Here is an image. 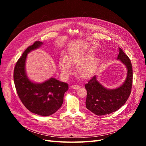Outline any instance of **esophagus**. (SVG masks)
<instances>
[{"instance_id":"obj_1","label":"esophagus","mask_w":146,"mask_h":146,"mask_svg":"<svg viewBox=\"0 0 146 146\" xmlns=\"http://www.w3.org/2000/svg\"><path fill=\"white\" fill-rule=\"evenodd\" d=\"M71 88H72V89H75V90H78L79 88H80V86L78 85H72L71 86Z\"/></svg>"}]
</instances>
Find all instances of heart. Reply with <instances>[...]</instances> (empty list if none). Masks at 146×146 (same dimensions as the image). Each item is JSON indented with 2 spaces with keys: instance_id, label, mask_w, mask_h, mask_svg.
I'll return each mask as SVG.
<instances>
[{
  "instance_id": "obj_1",
  "label": "heart",
  "mask_w": 146,
  "mask_h": 146,
  "mask_svg": "<svg viewBox=\"0 0 146 146\" xmlns=\"http://www.w3.org/2000/svg\"><path fill=\"white\" fill-rule=\"evenodd\" d=\"M89 54H72L67 58H62L59 61V68L64 76L72 72L71 66H78L77 73L82 78H89L95 74L98 68L99 60Z\"/></svg>"
}]
</instances>
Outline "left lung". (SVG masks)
<instances>
[{
	"instance_id": "obj_1",
	"label": "left lung",
	"mask_w": 146,
	"mask_h": 146,
	"mask_svg": "<svg viewBox=\"0 0 146 146\" xmlns=\"http://www.w3.org/2000/svg\"><path fill=\"white\" fill-rule=\"evenodd\" d=\"M117 60H121L127 68V78L122 85L114 90H108L92 77L85 84L87 91L86 108L98 116H102L117 111L124 104L131 93L133 82V70L131 61L121 48Z\"/></svg>"
}]
</instances>
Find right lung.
Returning <instances> with one entry per match:
<instances>
[{"label": "right lung", "instance_id": "obj_1", "mask_svg": "<svg viewBox=\"0 0 146 146\" xmlns=\"http://www.w3.org/2000/svg\"><path fill=\"white\" fill-rule=\"evenodd\" d=\"M41 44L42 42L35 41L26 48L15 65L13 78L17 95L25 107L33 113L47 116L61 107L68 85L54 78L42 83H34L28 78L25 69L27 54Z\"/></svg>", "mask_w": 146, "mask_h": 146}]
</instances>
